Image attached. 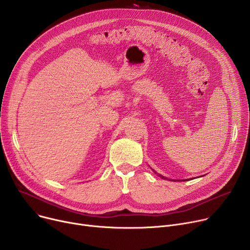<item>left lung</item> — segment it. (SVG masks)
Wrapping results in <instances>:
<instances>
[{"mask_svg": "<svg viewBox=\"0 0 250 250\" xmlns=\"http://www.w3.org/2000/svg\"><path fill=\"white\" fill-rule=\"evenodd\" d=\"M153 171H154V170H153ZM154 172H155V174H157V175H159V174H158V173H157V172H156V171H154ZM159 176H160V177H161V178H162V179H167V180H170V179H168V178H165V177H164V176H162V175H159ZM170 181H171V180H170ZM172 181H176V180H172Z\"/></svg>", "mask_w": 250, "mask_h": 250, "instance_id": "obj_1", "label": "left lung"}]
</instances>
